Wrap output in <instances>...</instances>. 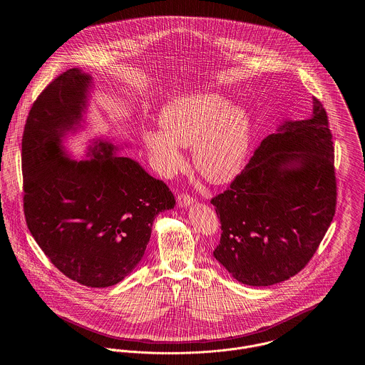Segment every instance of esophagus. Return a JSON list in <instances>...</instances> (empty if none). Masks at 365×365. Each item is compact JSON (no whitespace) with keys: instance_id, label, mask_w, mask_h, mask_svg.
Wrapping results in <instances>:
<instances>
[{"instance_id":"obj_1","label":"esophagus","mask_w":365,"mask_h":365,"mask_svg":"<svg viewBox=\"0 0 365 365\" xmlns=\"http://www.w3.org/2000/svg\"><path fill=\"white\" fill-rule=\"evenodd\" d=\"M192 202H194V198L190 197L189 194H179L178 195V205L180 208H187Z\"/></svg>"}]
</instances>
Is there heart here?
<instances>
[{
  "instance_id": "1",
  "label": "heart",
  "mask_w": 365,
  "mask_h": 365,
  "mask_svg": "<svg viewBox=\"0 0 365 365\" xmlns=\"http://www.w3.org/2000/svg\"><path fill=\"white\" fill-rule=\"evenodd\" d=\"M161 130H149L143 142L163 175L185 164L179 146H192L195 171L213 185L232 182L242 170L252 134V119L241 104L217 91H198L175 98L160 113Z\"/></svg>"
}]
</instances>
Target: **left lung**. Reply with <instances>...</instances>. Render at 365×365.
<instances>
[{
  "label": "left lung",
  "instance_id": "8db88e82",
  "mask_svg": "<svg viewBox=\"0 0 365 365\" xmlns=\"http://www.w3.org/2000/svg\"><path fill=\"white\" fill-rule=\"evenodd\" d=\"M222 223L215 259L243 284L271 286L312 259L336 205L326 109L313 98L304 120H284L225 192L210 200Z\"/></svg>",
  "mask_w": 365,
  "mask_h": 365
}]
</instances>
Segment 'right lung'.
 <instances>
[{
    "label": "right lung",
    "mask_w": 365,
    "mask_h": 365,
    "mask_svg": "<svg viewBox=\"0 0 365 365\" xmlns=\"http://www.w3.org/2000/svg\"><path fill=\"white\" fill-rule=\"evenodd\" d=\"M91 76L58 75L35 100L21 139L24 216L53 265L87 287L125 278L143 257L153 220L174 208L168 186L119 146L94 139L87 160H71L61 142L83 122Z\"/></svg>",
    "instance_id": "1"
}]
</instances>
